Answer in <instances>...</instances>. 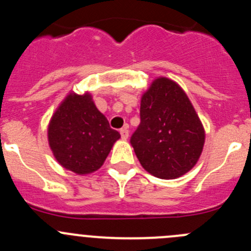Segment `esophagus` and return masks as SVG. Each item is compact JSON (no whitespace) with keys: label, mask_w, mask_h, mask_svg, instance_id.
Returning <instances> with one entry per match:
<instances>
[{"label":"esophagus","mask_w":251,"mask_h":251,"mask_svg":"<svg viewBox=\"0 0 251 251\" xmlns=\"http://www.w3.org/2000/svg\"><path fill=\"white\" fill-rule=\"evenodd\" d=\"M120 135H121V138H123V140H127V138H128V130H127V128H126V127L121 128Z\"/></svg>","instance_id":"1"}]
</instances>
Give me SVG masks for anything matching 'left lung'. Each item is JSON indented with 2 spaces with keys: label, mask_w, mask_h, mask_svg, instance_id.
I'll use <instances>...</instances> for the list:
<instances>
[{
  "label": "left lung",
  "mask_w": 251,
  "mask_h": 251,
  "mask_svg": "<svg viewBox=\"0 0 251 251\" xmlns=\"http://www.w3.org/2000/svg\"><path fill=\"white\" fill-rule=\"evenodd\" d=\"M141 124L131 137L142 168L161 179H175L198 163L205 130L181 86L156 77L141 98Z\"/></svg>",
  "instance_id": "8db88e82"
}]
</instances>
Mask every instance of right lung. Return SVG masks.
Listing matches in <instances>:
<instances>
[{
    "mask_svg": "<svg viewBox=\"0 0 251 251\" xmlns=\"http://www.w3.org/2000/svg\"><path fill=\"white\" fill-rule=\"evenodd\" d=\"M55 160L76 175H88L104 164L120 138L96 107L90 92H69L53 113L47 128Z\"/></svg>",
    "mask_w": 251,
    "mask_h": 251,
    "instance_id": "1",
    "label": "right lung"
}]
</instances>
